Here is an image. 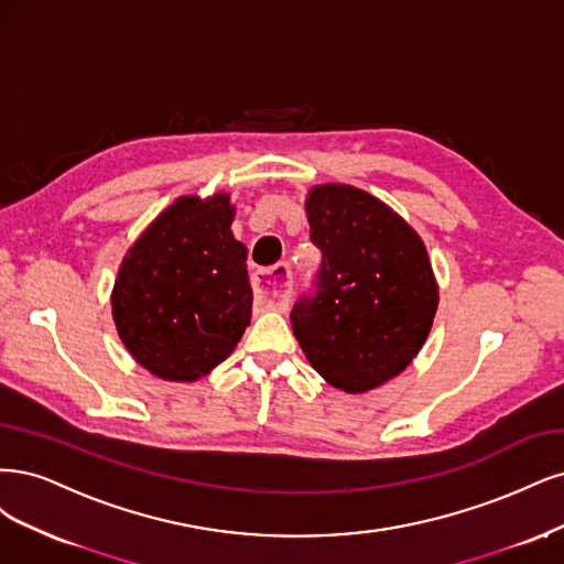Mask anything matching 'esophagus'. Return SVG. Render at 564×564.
<instances>
[{"instance_id": "34e87169", "label": "esophagus", "mask_w": 564, "mask_h": 564, "mask_svg": "<svg viewBox=\"0 0 564 564\" xmlns=\"http://www.w3.org/2000/svg\"><path fill=\"white\" fill-rule=\"evenodd\" d=\"M290 285H293V274H290V267L283 262L258 269L252 274V290H256L258 300L269 308H283L288 304Z\"/></svg>"}]
</instances>
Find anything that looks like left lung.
<instances>
[{"instance_id": "obj_1", "label": "left lung", "mask_w": 564, "mask_h": 564, "mask_svg": "<svg viewBox=\"0 0 564 564\" xmlns=\"http://www.w3.org/2000/svg\"><path fill=\"white\" fill-rule=\"evenodd\" d=\"M304 206L323 260L290 323L330 387L366 393L401 375L431 333L438 283L429 252L401 215L358 187L318 185Z\"/></svg>"}]
</instances>
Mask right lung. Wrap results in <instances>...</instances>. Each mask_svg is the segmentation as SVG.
<instances>
[{"label": "right lung", "instance_id": "right-lung-1", "mask_svg": "<svg viewBox=\"0 0 564 564\" xmlns=\"http://www.w3.org/2000/svg\"><path fill=\"white\" fill-rule=\"evenodd\" d=\"M229 194L180 196L119 267L112 318L126 349L159 379L196 381L234 351L252 312L248 250Z\"/></svg>", "mask_w": 564, "mask_h": 564}]
</instances>
